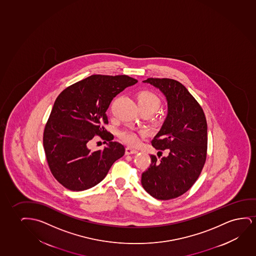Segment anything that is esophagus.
I'll list each match as a JSON object with an SVG mask.
<instances>
[{
    "mask_svg": "<svg viewBox=\"0 0 256 256\" xmlns=\"http://www.w3.org/2000/svg\"><path fill=\"white\" fill-rule=\"evenodd\" d=\"M138 153V151L136 150H134L131 148H126V151H125V154H134Z\"/></svg>",
    "mask_w": 256,
    "mask_h": 256,
    "instance_id": "obj_1",
    "label": "esophagus"
}]
</instances>
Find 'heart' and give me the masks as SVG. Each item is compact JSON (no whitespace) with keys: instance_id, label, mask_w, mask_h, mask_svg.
I'll list each match as a JSON object with an SVG mask.
<instances>
[{"instance_id":"obj_1","label":"heart","mask_w":256,"mask_h":256,"mask_svg":"<svg viewBox=\"0 0 256 256\" xmlns=\"http://www.w3.org/2000/svg\"><path fill=\"white\" fill-rule=\"evenodd\" d=\"M137 102L140 108L151 109L156 111L160 106V98L156 94L150 91L140 92L137 96ZM120 140L130 145H136L139 142L138 134L134 130L126 128L119 132Z\"/></svg>"}]
</instances>
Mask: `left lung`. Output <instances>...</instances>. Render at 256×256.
<instances>
[{"label":"left lung","mask_w":256,"mask_h":256,"mask_svg":"<svg viewBox=\"0 0 256 256\" xmlns=\"http://www.w3.org/2000/svg\"><path fill=\"white\" fill-rule=\"evenodd\" d=\"M144 83L158 88L167 100L168 114L151 142L168 156L151 154L150 166L142 174V186L160 200L186 193L198 178L206 160L207 123L201 106L184 86L172 78H150Z\"/></svg>","instance_id":"1"}]
</instances>
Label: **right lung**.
Returning a JSON list of instances; mask_svg holds the SVG:
<instances>
[{"label": "right lung", "instance_id": "1", "mask_svg": "<svg viewBox=\"0 0 256 256\" xmlns=\"http://www.w3.org/2000/svg\"><path fill=\"white\" fill-rule=\"evenodd\" d=\"M137 80L126 75H92L66 88L54 102L44 131V148L53 176L74 192L90 189L105 178L112 164L125 154L122 144L104 128L112 98ZM95 135L108 146L92 152Z\"/></svg>", "mask_w": 256, "mask_h": 256}]
</instances>
